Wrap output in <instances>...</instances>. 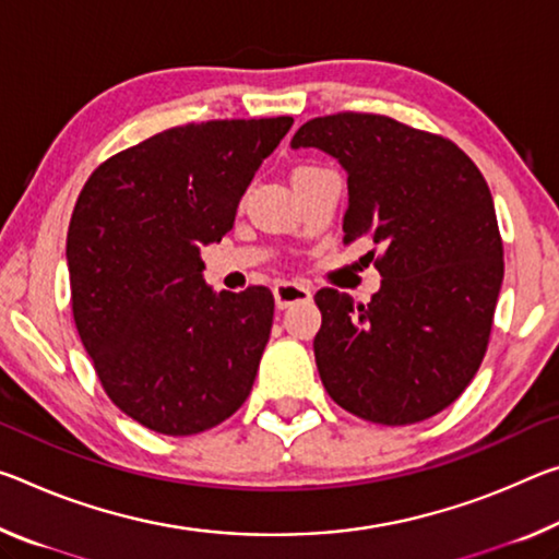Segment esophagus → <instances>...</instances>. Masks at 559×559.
<instances>
[{"label": "esophagus", "instance_id": "obj_1", "mask_svg": "<svg viewBox=\"0 0 559 559\" xmlns=\"http://www.w3.org/2000/svg\"><path fill=\"white\" fill-rule=\"evenodd\" d=\"M273 298H276V306L283 311V308L300 304V300H311V288L304 286V283L281 281L273 286Z\"/></svg>", "mask_w": 559, "mask_h": 559}]
</instances>
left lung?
<instances>
[{
    "mask_svg": "<svg viewBox=\"0 0 559 559\" xmlns=\"http://www.w3.org/2000/svg\"><path fill=\"white\" fill-rule=\"evenodd\" d=\"M290 146L343 164V243L373 241L366 259L383 276L368 306L335 288L316 294L323 323L313 350L328 395L380 425L432 418L480 368L502 286V238L480 168L450 139L383 114L311 119Z\"/></svg>",
    "mask_w": 559,
    "mask_h": 559,
    "instance_id": "8db88e82",
    "label": "left lung"
}]
</instances>
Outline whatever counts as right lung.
Segmentation results:
<instances>
[{
    "instance_id": "add662e5",
    "label": "right lung",
    "mask_w": 559,
    "mask_h": 559,
    "mask_svg": "<svg viewBox=\"0 0 559 559\" xmlns=\"http://www.w3.org/2000/svg\"><path fill=\"white\" fill-rule=\"evenodd\" d=\"M290 117L166 129L106 158L67 234L72 313L111 403L162 436H197L243 405L273 323L269 288L214 294L201 248L231 231Z\"/></svg>"
}]
</instances>
